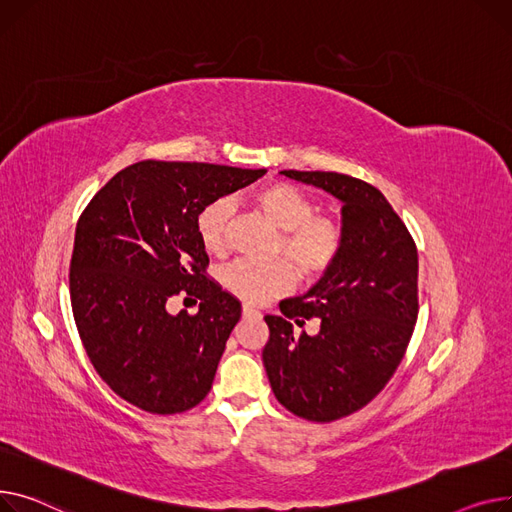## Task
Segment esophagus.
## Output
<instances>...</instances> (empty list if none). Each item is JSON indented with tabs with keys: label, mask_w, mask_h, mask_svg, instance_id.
Returning a JSON list of instances; mask_svg holds the SVG:
<instances>
[{
	"label": "esophagus",
	"mask_w": 512,
	"mask_h": 512,
	"mask_svg": "<svg viewBox=\"0 0 512 512\" xmlns=\"http://www.w3.org/2000/svg\"><path fill=\"white\" fill-rule=\"evenodd\" d=\"M242 312H244V316H252V314H258V310H256V308H252V306H248V304H244Z\"/></svg>",
	"instance_id": "34e87169"
}]
</instances>
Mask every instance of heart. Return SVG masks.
<instances>
[{
	"label": "heart",
	"instance_id": "b5f03b06",
	"mask_svg": "<svg viewBox=\"0 0 512 512\" xmlns=\"http://www.w3.org/2000/svg\"><path fill=\"white\" fill-rule=\"evenodd\" d=\"M252 204L283 231L275 256L287 258L304 281L320 279L337 262L343 250V225L335 215L318 213L314 198L304 190L287 182L264 184L252 192ZM233 213L235 206L229 198L208 202L198 213L196 233L208 254L225 256L229 252ZM292 269L287 262L239 260L223 270L221 281L233 295L260 304L293 285Z\"/></svg>",
	"mask_w": 512,
	"mask_h": 512
}]
</instances>
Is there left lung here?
<instances>
[{
  "label": "left lung",
  "instance_id": "8db88e82",
  "mask_svg": "<svg viewBox=\"0 0 512 512\" xmlns=\"http://www.w3.org/2000/svg\"><path fill=\"white\" fill-rule=\"evenodd\" d=\"M343 202V250L302 297L264 316L262 362L277 401L308 422L328 424L366 407L393 378L417 320V248L380 190L335 171H281ZM321 318L316 338L292 322Z\"/></svg>",
  "mask_w": 512,
  "mask_h": 512
}]
</instances>
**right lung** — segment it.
Returning a JSON list of instances; mask_svg holds the SVG:
<instances>
[{
    "label": "right lung",
    "mask_w": 512,
    "mask_h": 512,
    "mask_svg": "<svg viewBox=\"0 0 512 512\" xmlns=\"http://www.w3.org/2000/svg\"><path fill=\"white\" fill-rule=\"evenodd\" d=\"M266 169L140 161L93 196L76 225L72 312L97 374L124 401L157 415L196 407L213 386L242 304L206 277L200 210ZM199 312H166L171 296Z\"/></svg>",
    "instance_id": "right-lung-1"
}]
</instances>
